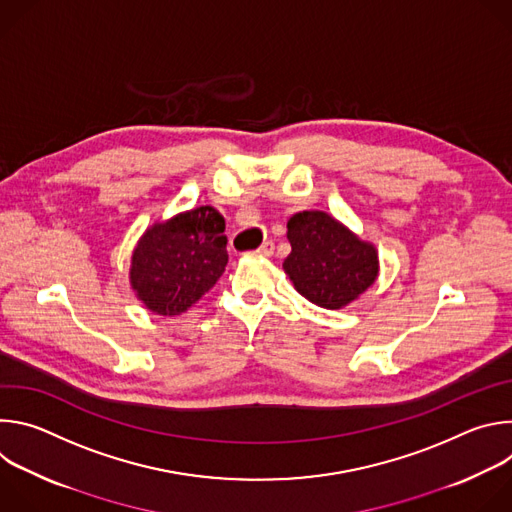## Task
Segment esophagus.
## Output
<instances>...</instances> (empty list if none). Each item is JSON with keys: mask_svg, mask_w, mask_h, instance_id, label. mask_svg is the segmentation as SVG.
<instances>
[{"mask_svg": "<svg viewBox=\"0 0 512 512\" xmlns=\"http://www.w3.org/2000/svg\"><path fill=\"white\" fill-rule=\"evenodd\" d=\"M273 251H275V245H273L271 241H265V243H263L255 253H257V255H261V257H271V255H273Z\"/></svg>", "mask_w": 512, "mask_h": 512, "instance_id": "obj_1", "label": "esophagus"}]
</instances>
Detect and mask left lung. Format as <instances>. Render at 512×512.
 Here are the masks:
<instances>
[{
	"mask_svg": "<svg viewBox=\"0 0 512 512\" xmlns=\"http://www.w3.org/2000/svg\"><path fill=\"white\" fill-rule=\"evenodd\" d=\"M291 253L283 271L308 302L340 310L379 277V251L324 210L296 212L287 221Z\"/></svg>",
	"mask_w": 512,
	"mask_h": 512,
	"instance_id": "1",
	"label": "left lung"
}]
</instances>
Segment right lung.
Instances as JSON below:
<instances>
[{
  "instance_id": "right-lung-1",
  "label": "right lung",
  "mask_w": 512,
  "mask_h": 512,
  "mask_svg": "<svg viewBox=\"0 0 512 512\" xmlns=\"http://www.w3.org/2000/svg\"><path fill=\"white\" fill-rule=\"evenodd\" d=\"M223 233L225 218L212 206H196L145 229L129 267L137 300L160 316L192 308L229 263Z\"/></svg>"
}]
</instances>
